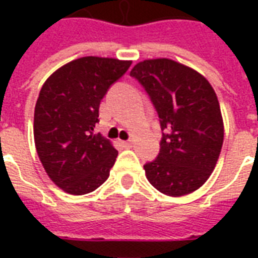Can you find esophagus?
Masks as SVG:
<instances>
[{"label": "esophagus", "instance_id": "obj_1", "mask_svg": "<svg viewBox=\"0 0 258 258\" xmlns=\"http://www.w3.org/2000/svg\"><path fill=\"white\" fill-rule=\"evenodd\" d=\"M121 144H123L124 148H131V146H133V144H134V142H133V141L130 140V141H123Z\"/></svg>", "mask_w": 258, "mask_h": 258}]
</instances>
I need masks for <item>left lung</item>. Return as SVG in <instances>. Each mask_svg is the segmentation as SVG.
I'll use <instances>...</instances> for the list:
<instances>
[{
	"label": "left lung",
	"mask_w": 258,
	"mask_h": 258,
	"mask_svg": "<svg viewBox=\"0 0 258 258\" xmlns=\"http://www.w3.org/2000/svg\"><path fill=\"white\" fill-rule=\"evenodd\" d=\"M130 74L144 85L166 130L156 160L144 166L146 178L167 196L192 194L216 168L224 142L216 91L199 72L173 59H146Z\"/></svg>",
	"instance_id": "obj_1"
}]
</instances>
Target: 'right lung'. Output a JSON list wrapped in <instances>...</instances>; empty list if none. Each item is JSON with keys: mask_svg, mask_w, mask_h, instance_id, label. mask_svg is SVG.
Instances as JSON below:
<instances>
[{"mask_svg": "<svg viewBox=\"0 0 258 258\" xmlns=\"http://www.w3.org/2000/svg\"><path fill=\"white\" fill-rule=\"evenodd\" d=\"M131 60L84 56L55 70L34 109V142L53 184L70 195L90 194L109 177L118 152L94 128L109 87Z\"/></svg>", "mask_w": 258, "mask_h": 258, "instance_id": "obj_1", "label": "right lung"}]
</instances>
